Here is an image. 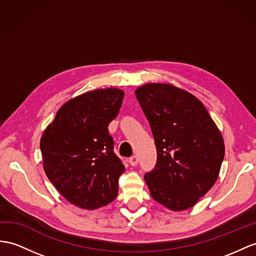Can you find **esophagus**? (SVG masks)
Here are the masks:
<instances>
[{
	"label": "esophagus",
	"mask_w": 256,
	"mask_h": 256,
	"mask_svg": "<svg viewBox=\"0 0 256 256\" xmlns=\"http://www.w3.org/2000/svg\"><path fill=\"white\" fill-rule=\"evenodd\" d=\"M129 164L132 166H136V164H138V158L136 156V155H134V156H132L129 158Z\"/></svg>",
	"instance_id": "34e87169"
}]
</instances>
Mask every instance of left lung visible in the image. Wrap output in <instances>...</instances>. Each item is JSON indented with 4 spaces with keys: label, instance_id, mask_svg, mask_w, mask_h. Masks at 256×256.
<instances>
[{
    "label": "left lung",
    "instance_id": "8db88e82",
    "mask_svg": "<svg viewBox=\"0 0 256 256\" xmlns=\"http://www.w3.org/2000/svg\"><path fill=\"white\" fill-rule=\"evenodd\" d=\"M136 96L158 150L155 170L144 177L150 193L172 210L193 208L220 175L225 156L220 129L200 100L172 84H143Z\"/></svg>",
    "mask_w": 256,
    "mask_h": 256
}]
</instances>
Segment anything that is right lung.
<instances>
[{"label":"right lung","mask_w":256,"mask_h":256,"mask_svg":"<svg viewBox=\"0 0 256 256\" xmlns=\"http://www.w3.org/2000/svg\"><path fill=\"white\" fill-rule=\"evenodd\" d=\"M124 94L118 88H106L68 100L41 136L46 175L79 208H100L118 193L124 167L113 151L108 126L120 112Z\"/></svg>","instance_id":"obj_1"}]
</instances>
